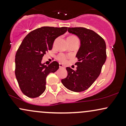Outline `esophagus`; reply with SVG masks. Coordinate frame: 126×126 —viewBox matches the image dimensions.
<instances>
[{
    "label": "esophagus",
    "instance_id": "obj_1",
    "mask_svg": "<svg viewBox=\"0 0 126 126\" xmlns=\"http://www.w3.org/2000/svg\"><path fill=\"white\" fill-rule=\"evenodd\" d=\"M59 67H60V69H63V68H64L65 67L64 66V65L60 63V64H59Z\"/></svg>",
    "mask_w": 126,
    "mask_h": 126
}]
</instances>
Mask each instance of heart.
Instances as JSON below:
<instances>
[{"label":"heart","instance_id":"1","mask_svg":"<svg viewBox=\"0 0 126 126\" xmlns=\"http://www.w3.org/2000/svg\"><path fill=\"white\" fill-rule=\"evenodd\" d=\"M69 38H76V37H75V36H70V37H69ZM59 60H60V61L62 62H66V58H65V57L64 56H61L60 57H59Z\"/></svg>","mask_w":126,"mask_h":126}]
</instances>
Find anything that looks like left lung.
<instances>
[{"instance_id":"8db88e82","label":"left lung","mask_w":126,"mask_h":126,"mask_svg":"<svg viewBox=\"0 0 126 126\" xmlns=\"http://www.w3.org/2000/svg\"><path fill=\"white\" fill-rule=\"evenodd\" d=\"M78 36L80 47L76 53V70L67 67V76L61 80L67 89L79 92L88 89L100 74L106 60V44L104 39L92 30L83 27L68 28Z\"/></svg>"}]
</instances>
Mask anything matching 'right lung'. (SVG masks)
Returning a JSON list of instances; mask_svg holds the SVG:
<instances>
[{
	"instance_id": "obj_1",
	"label": "right lung",
	"mask_w": 126,
	"mask_h": 126,
	"mask_svg": "<svg viewBox=\"0 0 126 126\" xmlns=\"http://www.w3.org/2000/svg\"><path fill=\"white\" fill-rule=\"evenodd\" d=\"M67 27H43L24 38L15 56V76L22 93L30 98L40 96L46 90V78L59 68L54 61L45 65L42 59L53 48L55 39L64 34Z\"/></svg>"
}]
</instances>
